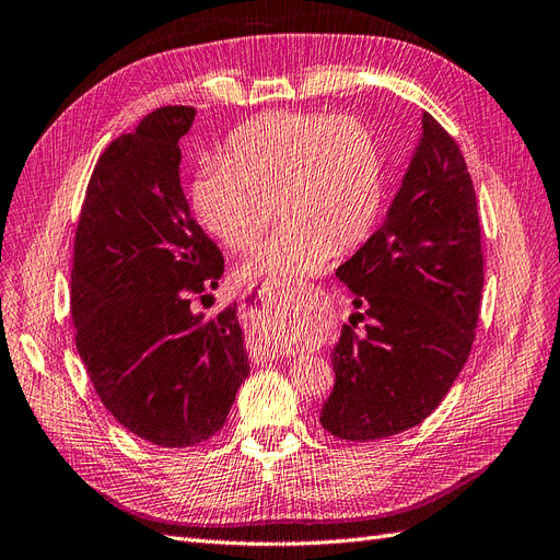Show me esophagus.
<instances>
[{
	"mask_svg": "<svg viewBox=\"0 0 560 560\" xmlns=\"http://www.w3.org/2000/svg\"><path fill=\"white\" fill-rule=\"evenodd\" d=\"M262 354H265L267 359H279V357L283 354V351H281V349H275V347H265ZM285 354H289V351H285Z\"/></svg>",
	"mask_w": 560,
	"mask_h": 560,
	"instance_id": "obj_1",
	"label": "esophagus"
}]
</instances>
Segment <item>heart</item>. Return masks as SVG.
<instances>
[{
    "label": "heart",
    "mask_w": 560,
    "mask_h": 560,
    "mask_svg": "<svg viewBox=\"0 0 560 560\" xmlns=\"http://www.w3.org/2000/svg\"><path fill=\"white\" fill-rule=\"evenodd\" d=\"M385 201L377 138L357 117L269 112L234 129L222 162L203 164L189 203L206 232L250 250L275 213L283 220L238 269V281H289L363 244Z\"/></svg>",
    "instance_id": "obj_1"
}]
</instances>
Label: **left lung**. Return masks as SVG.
I'll return each mask as SVG.
<instances>
[{
  "label": "left lung",
  "instance_id": "1",
  "mask_svg": "<svg viewBox=\"0 0 560 560\" xmlns=\"http://www.w3.org/2000/svg\"><path fill=\"white\" fill-rule=\"evenodd\" d=\"M335 277L361 312L330 354L335 387L322 424L345 441L401 434L436 410L465 369L483 291L471 175L427 112L385 222ZM354 315L370 318L361 336Z\"/></svg>",
  "mask_w": 560,
  "mask_h": 560
}]
</instances>
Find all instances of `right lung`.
<instances>
[{
	"label": "right lung",
	"instance_id": "right-lung-1",
	"mask_svg": "<svg viewBox=\"0 0 560 560\" xmlns=\"http://www.w3.org/2000/svg\"><path fill=\"white\" fill-rule=\"evenodd\" d=\"M195 115L159 107L112 140L74 234L77 351L112 418L159 448L211 439L250 371L236 305L191 312L225 269L180 187L178 140Z\"/></svg>",
	"mask_w": 560,
	"mask_h": 560
}]
</instances>
